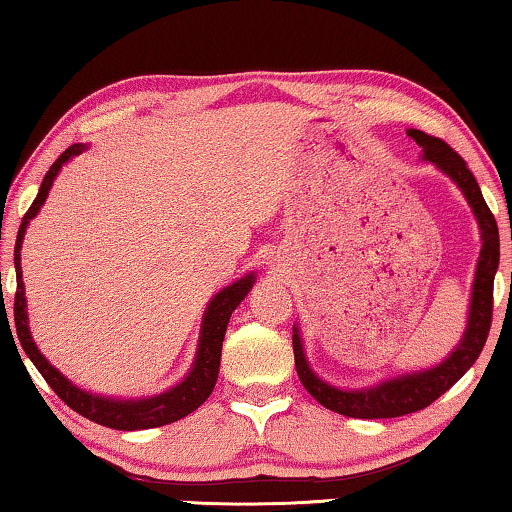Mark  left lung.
I'll return each mask as SVG.
<instances>
[{
  "label": "left lung",
  "instance_id": "obj_1",
  "mask_svg": "<svg viewBox=\"0 0 512 512\" xmlns=\"http://www.w3.org/2000/svg\"><path fill=\"white\" fill-rule=\"evenodd\" d=\"M406 135L422 149V160L431 162L461 189L465 201L470 203L481 230V255L476 264L470 314H467V327L461 343L449 357L429 370H418L411 375H400L381 381L377 386L361 388V391H343L320 379L309 368L305 348H302L298 327H293V357H296V370L307 388L309 395L320 402L325 409L348 415V418L375 420V418H400L406 413L427 409L440 395L447 393L458 379H461L479 354L488 339L492 323V287H495V273L499 266V230L490 207L485 205L479 183L467 169V162L458 155L452 146L445 144L440 137H431L418 128H409Z\"/></svg>",
  "mask_w": 512,
  "mask_h": 512
}]
</instances>
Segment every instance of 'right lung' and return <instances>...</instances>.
<instances>
[{
    "label": "right lung",
    "mask_w": 512,
    "mask_h": 512,
    "mask_svg": "<svg viewBox=\"0 0 512 512\" xmlns=\"http://www.w3.org/2000/svg\"><path fill=\"white\" fill-rule=\"evenodd\" d=\"M85 151V144H72L69 149L58 155V160L51 164L49 171L45 173V180L38 189L36 201L31 203L29 212L24 214L20 230H17L15 241V277H17V291H15V329L17 339H20L24 352L33 361V366L45 377L47 384L54 388V393L63 400L69 409L81 413L83 418H88L103 427L119 429V431H135V429H153L162 427V424H171L180 418H185L192 411H196L207 397L212 395L216 377H219L221 366V348L225 339V327L230 323L232 311L239 307V302L248 296V291L255 284V273H250L241 280L232 282L230 287L216 293L210 300L201 325V339H198V352L194 359V366L189 370V375L176 384L169 391L153 397H140V400H115V397H103L92 395L83 391L76 384H72L65 375L51 366L45 359V354L38 350V345L33 343L31 329H29V316H27V298H24V282H22V266H20V250L22 239L27 232V225L40 212L42 203L47 201L49 189L54 185L58 171L63 169V164Z\"/></svg>",
    "instance_id": "obj_1"
}]
</instances>
